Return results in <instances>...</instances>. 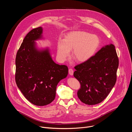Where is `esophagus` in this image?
<instances>
[{
    "mask_svg": "<svg viewBox=\"0 0 132 132\" xmlns=\"http://www.w3.org/2000/svg\"><path fill=\"white\" fill-rule=\"evenodd\" d=\"M68 72H69V74L70 75H73V70L72 68H69V70H68Z\"/></svg>",
    "mask_w": 132,
    "mask_h": 132,
    "instance_id": "34e87169",
    "label": "esophagus"
}]
</instances>
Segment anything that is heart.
<instances>
[{
	"label": "heart",
	"mask_w": 132,
	"mask_h": 132,
	"mask_svg": "<svg viewBox=\"0 0 132 132\" xmlns=\"http://www.w3.org/2000/svg\"><path fill=\"white\" fill-rule=\"evenodd\" d=\"M100 39L95 34L85 31H72L68 33L64 40L57 43V56L61 61H65L70 55L77 62L82 63L89 60L95 54L100 45Z\"/></svg>",
	"instance_id": "obj_1"
}]
</instances>
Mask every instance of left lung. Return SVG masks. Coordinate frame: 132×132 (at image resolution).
Instances as JSON below:
<instances>
[{"label":"left lung","mask_w":132,"mask_h":132,"mask_svg":"<svg viewBox=\"0 0 132 132\" xmlns=\"http://www.w3.org/2000/svg\"><path fill=\"white\" fill-rule=\"evenodd\" d=\"M119 58L114 45H106L87 61L75 67L73 76L80 82V100L88 105L101 102L117 81Z\"/></svg>","instance_id":"left-lung-1"}]
</instances>
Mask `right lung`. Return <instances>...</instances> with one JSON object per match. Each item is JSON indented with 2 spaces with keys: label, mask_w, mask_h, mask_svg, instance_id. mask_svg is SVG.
Masks as SVG:
<instances>
[{
  "label": "right lung",
  "mask_w": 132,
  "mask_h": 132,
  "mask_svg": "<svg viewBox=\"0 0 132 132\" xmlns=\"http://www.w3.org/2000/svg\"><path fill=\"white\" fill-rule=\"evenodd\" d=\"M42 33L41 27L30 31L15 58L16 84L29 101L38 106L54 100L58 83L68 72L67 66L54 62L48 50L39 51L35 48L34 41L41 38Z\"/></svg>",
  "instance_id": "right-lung-1"
}]
</instances>
